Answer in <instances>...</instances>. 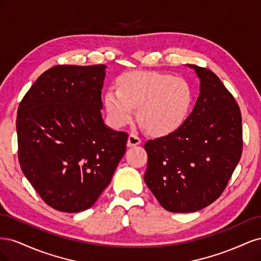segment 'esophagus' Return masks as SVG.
<instances>
[{
  "label": "esophagus",
  "instance_id": "34e87169",
  "mask_svg": "<svg viewBox=\"0 0 261 261\" xmlns=\"http://www.w3.org/2000/svg\"><path fill=\"white\" fill-rule=\"evenodd\" d=\"M141 143L140 137L137 135V134L132 133L130 135L128 136V140H127V146L128 147H135L137 145H139Z\"/></svg>",
  "mask_w": 261,
  "mask_h": 261
}]
</instances>
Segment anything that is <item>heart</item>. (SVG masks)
I'll return each mask as SVG.
<instances>
[{
  "label": "heart",
  "mask_w": 261,
  "mask_h": 261,
  "mask_svg": "<svg viewBox=\"0 0 261 261\" xmlns=\"http://www.w3.org/2000/svg\"><path fill=\"white\" fill-rule=\"evenodd\" d=\"M193 102L189 84L152 70H132L118 80V89L111 87L106 92L105 103L110 120L115 127H123L137 118L154 135H168L183 124Z\"/></svg>",
  "instance_id": "heart-1"
}]
</instances>
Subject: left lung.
Returning <instances> with one entry per match:
<instances>
[{
	"label": "left lung",
	"mask_w": 261,
	"mask_h": 261,
	"mask_svg": "<svg viewBox=\"0 0 261 261\" xmlns=\"http://www.w3.org/2000/svg\"><path fill=\"white\" fill-rule=\"evenodd\" d=\"M200 80L193 112L167 136L148 140L145 181L168 211L195 212L223 193L243 150L242 115L210 69L188 64Z\"/></svg>",
	"instance_id": "obj_1"
}]
</instances>
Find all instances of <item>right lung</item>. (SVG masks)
I'll return each instance as SVG.
<instances>
[{
  "label": "right lung",
  "mask_w": 261,
  "mask_h": 261,
  "mask_svg": "<svg viewBox=\"0 0 261 261\" xmlns=\"http://www.w3.org/2000/svg\"><path fill=\"white\" fill-rule=\"evenodd\" d=\"M106 65H57L39 76L17 111L18 160L55 210L90 208L112 179L128 134L102 118Z\"/></svg>",
  "instance_id": "obj_1"
}]
</instances>
